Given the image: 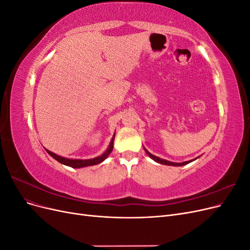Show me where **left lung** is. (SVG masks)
<instances>
[{"label":"left lung","mask_w":250,"mask_h":250,"mask_svg":"<svg viewBox=\"0 0 250 250\" xmlns=\"http://www.w3.org/2000/svg\"><path fill=\"white\" fill-rule=\"evenodd\" d=\"M144 149H145V151H146V153L148 154V156H149L150 158H152V160H153L154 162H156V163H158V164H162V165L174 166V167H179V166H185V165H188V163H191V162H193V161H195V160H197V158L199 157V156H198V157L194 158V160L187 161V162H184V163H173V162H170V161H167V160H163V158H161V157H158V156H155V155H153V154H151L145 147H144Z\"/></svg>","instance_id":"obj_1"}]
</instances>
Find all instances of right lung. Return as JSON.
Instances as JSON below:
<instances>
[{
    "mask_svg": "<svg viewBox=\"0 0 250 250\" xmlns=\"http://www.w3.org/2000/svg\"><path fill=\"white\" fill-rule=\"evenodd\" d=\"M113 140H115V134H113V137L109 143V145L107 147V149L104 151V152L97 156V157H94V158H89V160H78V158H66V157H63V156H60V155H57L55 153H53L52 151L46 149L47 152L54 158V160H56L57 162H59L60 164L62 165H65V166H69V167H72V168H84V167H88V166H94V165H98V164H101L102 162H104L106 158L108 157V155L111 153V151L113 149Z\"/></svg>",
    "mask_w": 250,
    "mask_h": 250,
    "instance_id": "right-lung-1",
    "label": "right lung"
}]
</instances>
